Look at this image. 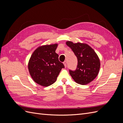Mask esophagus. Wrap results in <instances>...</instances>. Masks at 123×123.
Listing matches in <instances>:
<instances>
[{"instance_id": "esophagus-1", "label": "esophagus", "mask_w": 123, "mask_h": 123, "mask_svg": "<svg viewBox=\"0 0 123 123\" xmlns=\"http://www.w3.org/2000/svg\"><path fill=\"white\" fill-rule=\"evenodd\" d=\"M64 66L65 67V68H66L67 67V62L66 61H65L64 62Z\"/></svg>"}]
</instances>
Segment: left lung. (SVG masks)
Returning a JSON list of instances; mask_svg holds the SVG:
<instances>
[{"label": "left lung", "mask_w": 123, "mask_h": 123, "mask_svg": "<svg viewBox=\"0 0 123 123\" xmlns=\"http://www.w3.org/2000/svg\"><path fill=\"white\" fill-rule=\"evenodd\" d=\"M66 44L72 49L77 58L75 71L69 70V73L77 84L85 85L93 80L98 75L100 61L92 48L85 43H73L68 41Z\"/></svg>", "instance_id": "1"}]
</instances>
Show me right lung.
<instances>
[{"label":"right lung","instance_id":"obj_1","mask_svg":"<svg viewBox=\"0 0 123 123\" xmlns=\"http://www.w3.org/2000/svg\"><path fill=\"white\" fill-rule=\"evenodd\" d=\"M58 44L43 45L33 52L29 59L28 69L35 83L44 87L54 83L62 68L65 67L58 60L55 52Z\"/></svg>","mask_w":123,"mask_h":123}]
</instances>
